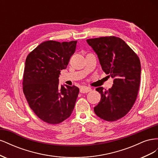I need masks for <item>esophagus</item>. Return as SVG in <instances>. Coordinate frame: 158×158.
<instances>
[{"label":"esophagus","instance_id":"34e87169","mask_svg":"<svg viewBox=\"0 0 158 158\" xmlns=\"http://www.w3.org/2000/svg\"><path fill=\"white\" fill-rule=\"evenodd\" d=\"M91 91H92V89L89 87H86V86L82 87L80 89V92L81 93H88L89 92H91Z\"/></svg>","mask_w":158,"mask_h":158}]
</instances>
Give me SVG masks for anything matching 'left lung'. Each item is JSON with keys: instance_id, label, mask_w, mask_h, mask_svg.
<instances>
[{"instance_id": "1", "label": "left lung", "mask_w": 158, "mask_h": 158, "mask_svg": "<svg viewBox=\"0 0 158 158\" xmlns=\"http://www.w3.org/2000/svg\"><path fill=\"white\" fill-rule=\"evenodd\" d=\"M97 54L102 70L113 79L112 88H97L101 100L96 115L107 121L125 116L135 103L140 82L141 65L137 55L122 39L114 36L86 40Z\"/></svg>"}]
</instances>
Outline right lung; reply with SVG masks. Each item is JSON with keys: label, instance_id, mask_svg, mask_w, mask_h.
I'll list each match as a JSON object with an SVG mask.
<instances>
[{"label": "right lung", "instance_id": "1", "mask_svg": "<svg viewBox=\"0 0 158 158\" xmlns=\"http://www.w3.org/2000/svg\"><path fill=\"white\" fill-rule=\"evenodd\" d=\"M76 41L41 43L27 55L23 91L30 108L42 121L59 124L73 113L78 87L59 85L60 71L66 69L76 49Z\"/></svg>", "mask_w": 158, "mask_h": 158}]
</instances>
